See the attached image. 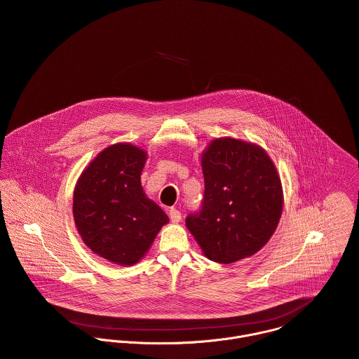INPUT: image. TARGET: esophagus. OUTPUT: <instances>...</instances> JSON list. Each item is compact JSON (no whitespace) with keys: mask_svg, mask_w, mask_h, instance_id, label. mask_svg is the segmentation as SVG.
<instances>
[{"mask_svg":"<svg viewBox=\"0 0 359 359\" xmlns=\"http://www.w3.org/2000/svg\"><path fill=\"white\" fill-rule=\"evenodd\" d=\"M169 217H170V221L175 222V224L180 222V219H182V214H180V211L176 210V208H170V210H169Z\"/></svg>","mask_w":359,"mask_h":359,"instance_id":"1","label":"esophagus"}]
</instances>
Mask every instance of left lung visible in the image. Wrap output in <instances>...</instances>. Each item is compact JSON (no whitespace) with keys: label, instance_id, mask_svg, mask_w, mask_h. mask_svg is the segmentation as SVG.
<instances>
[{"label":"left lung","instance_id":"8db88e82","mask_svg":"<svg viewBox=\"0 0 359 359\" xmlns=\"http://www.w3.org/2000/svg\"><path fill=\"white\" fill-rule=\"evenodd\" d=\"M204 200L186 225L204 257L232 264L255 255L276 231L283 189L266 151L229 137L215 138L201 154Z\"/></svg>","mask_w":359,"mask_h":359}]
</instances>
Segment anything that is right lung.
<instances>
[{
    "mask_svg": "<svg viewBox=\"0 0 359 359\" xmlns=\"http://www.w3.org/2000/svg\"><path fill=\"white\" fill-rule=\"evenodd\" d=\"M147 159L137 145H109L86 166L73 191V218L83 243L119 266L138 264L169 222L142 189Z\"/></svg>",
    "mask_w": 359,
    "mask_h": 359,
    "instance_id": "1",
    "label": "right lung"
}]
</instances>
